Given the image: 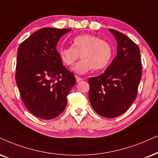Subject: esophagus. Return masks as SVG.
Segmentation results:
<instances>
[{"mask_svg":"<svg viewBox=\"0 0 158 158\" xmlns=\"http://www.w3.org/2000/svg\"><path fill=\"white\" fill-rule=\"evenodd\" d=\"M76 79H77V82H79V81H80L81 80H83L82 78H81L80 77H79V76H76Z\"/></svg>","mask_w":158,"mask_h":158,"instance_id":"obj_1","label":"esophagus"}]
</instances>
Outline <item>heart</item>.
Returning <instances> with one entry per match:
<instances>
[{"label":"heart","mask_w":158,"mask_h":158,"mask_svg":"<svg viewBox=\"0 0 158 158\" xmlns=\"http://www.w3.org/2000/svg\"><path fill=\"white\" fill-rule=\"evenodd\" d=\"M113 49L110 44L93 35L83 34L76 36L72 41V47L60 49L62 62L71 66L80 57L82 58L74 65L73 70L79 74L88 72L92 69H105L110 63Z\"/></svg>","instance_id":"obj_1"}]
</instances>
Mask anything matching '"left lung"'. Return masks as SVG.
<instances>
[{"instance_id": "obj_1", "label": "left lung", "mask_w": 158, "mask_h": 158, "mask_svg": "<svg viewBox=\"0 0 158 158\" xmlns=\"http://www.w3.org/2000/svg\"><path fill=\"white\" fill-rule=\"evenodd\" d=\"M117 44V54L104 73L88 79L93 109L106 118L125 113L136 98L141 77L140 49L127 35L109 29Z\"/></svg>"}]
</instances>
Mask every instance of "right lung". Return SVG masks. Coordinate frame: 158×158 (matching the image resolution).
I'll return each mask as SVG.
<instances>
[{"mask_svg": "<svg viewBox=\"0 0 158 158\" xmlns=\"http://www.w3.org/2000/svg\"><path fill=\"white\" fill-rule=\"evenodd\" d=\"M70 31L44 27L18 47L16 82L26 108L39 118L58 117L77 81L73 73L63 65L56 49L60 38Z\"/></svg>", "mask_w": 158, "mask_h": 158, "instance_id": "add662e5", "label": "right lung"}]
</instances>
